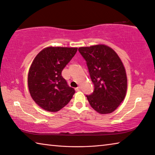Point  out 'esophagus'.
Returning <instances> with one entry per match:
<instances>
[{
	"instance_id": "obj_1",
	"label": "esophagus",
	"mask_w": 155,
	"mask_h": 155,
	"mask_svg": "<svg viewBox=\"0 0 155 155\" xmlns=\"http://www.w3.org/2000/svg\"><path fill=\"white\" fill-rule=\"evenodd\" d=\"M81 90V87H78L75 88V91H80Z\"/></svg>"
}]
</instances>
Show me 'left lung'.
<instances>
[{
    "label": "left lung",
    "instance_id": "8db88e82",
    "mask_svg": "<svg viewBox=\"0 0 155 155\" xmlns=\"http://www.w3.org/2000/svg\"><path fill=\"white\" fill-rule=\"evenodd\" d=\"M87 61L95 89L87 95L90 105L100 114L115 111L126 97L127 76L120 58L105 45L82 47L78 49Z\"/></svg>",
    "mask_w": 155,
    "mask_h": 155
}]
</instances>
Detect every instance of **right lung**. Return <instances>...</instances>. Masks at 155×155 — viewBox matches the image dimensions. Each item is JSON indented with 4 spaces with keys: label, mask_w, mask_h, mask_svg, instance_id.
<instances>
[{
    "label": "right lung",
    "mask_w": 155,
    "mask_h": 155,
    "mask_svg": "<svg viewBox=\"0 0 155 155\" xmlns=\"http://www.w3.org/2000/svg\"><path fill=\"white\" fill-rule=\"evenodd\" d=\"M78 48L48 47L37 54L28 73L30 95L40 108L57 112L69 102L75 90L68 87L62 71Z\"/></svg>",
    "instance_id": "1"
}]
</instances>
